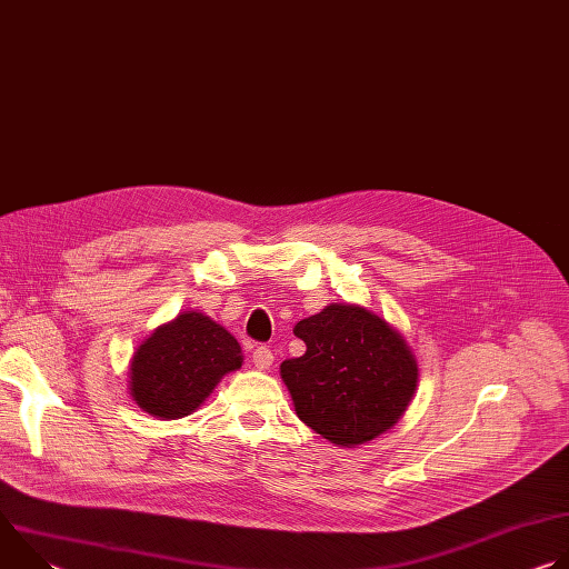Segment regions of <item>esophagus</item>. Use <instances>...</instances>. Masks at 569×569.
Masks as SVG:
<instances>
[{"label":"esophagus","instance_id":"esophagus-1","mask_svg":"<svg viewBox=\"0 0 569 569\" xmlns=\"http://www.w3.org/2000/svg\"><path fill=\"white\" fill-rule=\"evenodd\" d=\"M272 360H274V356H272V351H270L268 347H257V349L252 351V362H254V367H257L259 371L270 369Z\"/></svg>","mask_w":569,"mask_h":569}]
</instances>
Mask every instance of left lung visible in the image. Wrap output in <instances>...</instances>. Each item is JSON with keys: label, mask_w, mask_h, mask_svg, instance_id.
<instances>
[{"label": "left lung", "mask_w": 569, "mask_h": 569, "mask_svg": "<svg viewBox=\"0 0 569 569\" xmlns=\"http://www.w3.org/2000/svg\"><path fill=\"white\" fill-rule=\"evenodd\" d=\"M301 358L281 362L297 417L336 446H360L408 410L419 365L408 342L371 310L331 303L301 319Z\"/></svg>", "instance_id": "8db88e82"}]
</instances>
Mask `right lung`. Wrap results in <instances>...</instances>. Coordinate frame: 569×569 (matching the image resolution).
Instances as JSON below:
<instances>
[{"instance_id": "right-lung-1", "label": "right lung", "mask_w": 569, "mask_h": 569, "mask_svg": "<svg viewBox=\"0 0 569 569\" xmlns=\"http://www.w3.org/2000/svg\"><path fill=\"white\" fill-rule=\"evenodd\" d=\"M240 365L236 338L211 317L187 310L161 323L134 351L128 389L143 412L164 421L182 419Z\"/></svg>"}]
</instances>
